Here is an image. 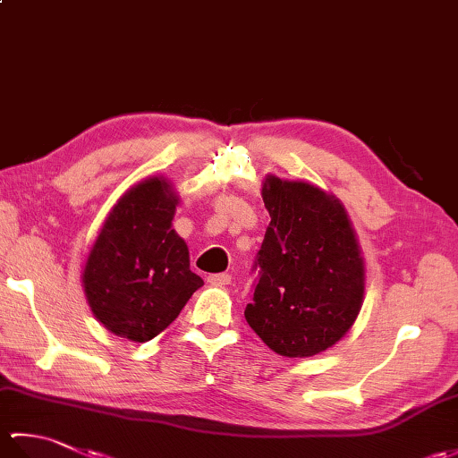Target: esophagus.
<instances>
[{"instance_id": "esophagus-1", "label": "esophagus", "mask_w": 458, "mask_h": 458, "mask_svg": "<svg viewBox=\"0 0 458 458\" xmlns=\"http://www.w3.org/2000/svg\"><path fill=\"white\" fill-rule=\"evenodd\" d=\"M230 281H232V276H230V274H212V276H208V284H210V285L222 287V285H228Z\"/></svg>"}]
</instances>
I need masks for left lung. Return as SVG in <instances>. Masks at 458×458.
Returning a JSON list of instances; mask_svg holds the SVG:
<instances>
[{
  "label": "left lung",
  "instance_id": "obj_1",
  "mask_svg": "<svg viewBox=\"0 0 458 458\" xmlns=\"http://www.w3.org/2000/svg\"><path fill=\"white\" fill-rule=\"evenodd\" d=\"M269 226L244 317L287 358L315 356L343 338L362 309L364 259L343 204L315 184L267 174Z\"/></svg>",
  "mask_w": 458,
  "mask_h": 458
}]
</instances>
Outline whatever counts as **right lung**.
Returning <instances> with one entry per match:
<instances>
[{"label": "right lung", "instance_id": "add662e5", "mask_svg": "<svg viewBox=\"0 0 458 458\" xmlns=\"http://www.w3.org/2000/svg\"><path fill=\"white\" fill-rule=\"evenodd\" d=\"M177 204L167 179L133 184L114 204L86 259L82 287L94 317L133 343L163 333L204 284L173 230Z\"/></svg>", "mask_w": 458, "mask_h": 458}]
</instances>
